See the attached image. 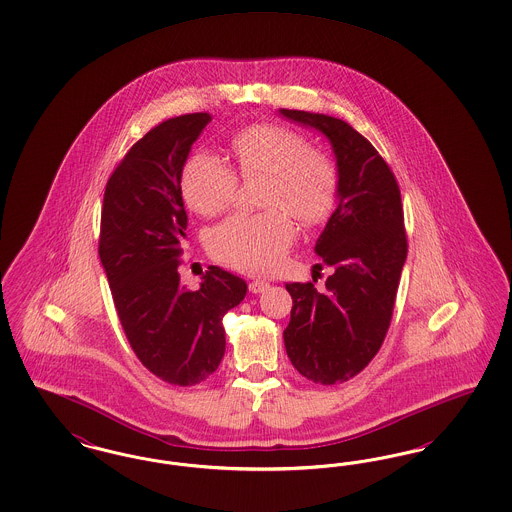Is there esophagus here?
I'll list each match as a JSON object with an SVG mask.
<instances>
[{"mask_svg":"<svg viewBox=\"0 0 512 512\" xmlns=\"http://www.w3.org/2000/svg\"><path fill=\"white\" fill-rule=\"evenodd\" d=\"M268 287H270V284L265 282V280H253V282L249 284V291H251V293H265Z\"/></svg>","mask_w":512,"mask_h":512,"instance_id":"34e87169","label":"esophagus"}]
</instances>
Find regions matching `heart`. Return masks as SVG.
<instances>
[{"label":"heart","mask_w":512,"mask_h":512,"mask_svg":"<svg viewBox=\"0 0 512 512\" xmlns=\"http://www.w3.org/2000/svg\"><path fill=\"white\" fill-rule=\"evenodd\" d=\"M230 148L238 171L266 177L263 205L257 215H232L207 236L209 253L225 265L249 274L276 270L297 230L291 221L312 226L322 223L337 202L339 173L333 160L310 150L307 139L274 123L238 131ZM238 177L219 156L200 150L183 167L181 192L186 205L211 217L234 200Z\"/></svg>","instance_id":"obj_1"}]
</instances>
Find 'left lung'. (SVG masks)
<instances>
[{
    "label": "left lung",
    "instance_id": "1",
    "mask_svg": "<svg viewBox=\"0 0 512 512\" xmlns=\"http://www.w3.org/2000/svg\"><path fill=\"white\" fill-rule=\"evenodd\" d=\"M278 112L322 133L339 173L337 207L314 246L333 272L324 291L310 282L286 284L293 308L284 329L295 369L314 383L333 385L366 368L387 335L408 255L400 188L352 125L305 110Z\"/></svg>",
    "mask_w": 512,
    "mask_h": 512
}]
</instances>
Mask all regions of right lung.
Here are the masks:
<instances>
[{"instance_id": "add662e5", "label": "right lung", "mask_w": 512, "mask_h": 512, "mask_svg": "<svg viewBox=\"0 0 512 512\" xmlns=\"http://www.w3.org/2000/svg\"><path fill=\"white\" fill-rule=\"evenodd\" d=\"M207 112L156 125L131 146L104 190L99 255L125 337L156 377L190 387L225 356L223 316L246 297L247 284L209 266L196 291L181 286L186 240L181 175Z\"/></svg>"}]
</instances>
